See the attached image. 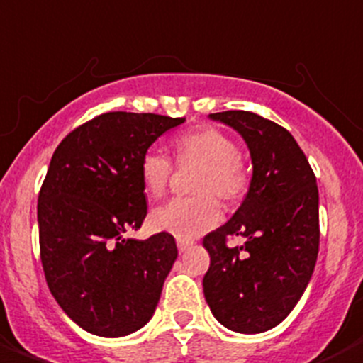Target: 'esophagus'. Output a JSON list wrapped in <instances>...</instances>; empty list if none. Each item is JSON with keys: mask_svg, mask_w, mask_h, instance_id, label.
<instances>
[{"mask_svg": "<svg viewBox=\"0 0 363 363\" xmlns=\"http://www.w3.org/2000/svg\"><path fill=\"white\" fill-rule=\"evenodd\" d=\"M189 247H191V242H187V240H178V250H179V253L187 252Z\"/></svg>", "mask_w": 363, "mask_h": 363, "instance_id": "esophagus-1", "label": "esophagus"}]
</instances>
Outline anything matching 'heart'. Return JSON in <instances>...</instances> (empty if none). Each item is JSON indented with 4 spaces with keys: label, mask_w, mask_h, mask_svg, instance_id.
<instances>
[{
    "label": "heart",
    "mask_w": 363,
    "mask_h": 363,
    "mask_svg": "<svg viewBox=\"0 0 363 363\" xmlns=\"http://www.w3.org/2000/svg\"><path fill=\"white\" fill-rule=\"evenodd\" d=\"M174 163L179 169L196 167L191 178L194 196L172 198L150 213V225L178 240H193L220 222V200L237 203L252 184L250 169L237 154V143L215 126H200L172 141ZM174 165L169 156L148 148L139 160L145 193L157 198L165 193Z\"/></svg>",
    "instance_id": "obj_1"
}]
</instances>
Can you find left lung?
Instances as JSON below:
<instances>
[{"label": "left lung", "mask_w": 363, "mask_h": 363, "mask_svg": "<svg viewBox=\"0 0 363 363\" xmlns=\"http://www.w3.org/2000/svg\"><path fill=\"white\" fill-rule=\"evenodd\" d=\"M211 119L247 143L253 178L233 218L203 237L211 264L203 294L213 315L235 333L257 334L286 318L301 299L320 252V194L305 152L286 128L253 111ZM244 236V247L227 240Z\"/></svg>", "instance_id": "left-lung-1"}]
</instances>
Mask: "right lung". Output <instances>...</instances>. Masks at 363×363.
<instances>
[{"label": "right lung", "instance_id": "add662e5", "mask_svg": "<svg viewBox=\"0 0 363 363\" xmlns=\"http://www.w3.org/2000/svg\"><path fill=\"white\" fill-rule=\"evenodd\" d=\"M185 117L108 111L62 139L38 194L40 259L62 311L97 336L152 318L178 257L172 235L126 238L147 216L139 160Z\"/></svg>", "mask_w": 363, "mask_h": 363}]
</instances>
